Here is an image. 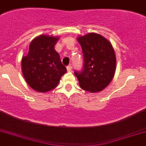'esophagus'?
<instances>
[{
	"mask_svg": "<svg viewBox=\"0 0 146 146\" xmlns=\"http://www.w3.org/2000/svg\"><path fill=\"white\" fill-rule=\"evenodd\" d=\"M67 72H71V71H72V67H71V65H69V66H67Z\"/></svg>",
	"mask_w": 146,
	"mask_h": 146,
	"instance_id": "esophagus-1",
	"label": "esophagus"
}]
</instances>
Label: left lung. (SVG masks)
Wrapping results in <instances>:
<instances>
[{"mask_svg": "<svg viewBox=\"0 0 146 146\" xmlns=\"http://www.w3.org/2000/svg\"><path fill=\"white\" fill-rule=\"evenodd\" d=\"M77 40L84 55L83 70L81 73L75 72L79 86L92 93L101 92L111 82L115 73L114 48L107 39L96 33L79 36Z\"/></svg>", "mask_w": 146, "mask_h": 146, "instance_id": "obj_1", "label": "left lung"}]
</instances>
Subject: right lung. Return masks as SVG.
Instances as JSON below:
<instances>
[{
	"label": "right lung",
	"mask_w": 146,
	"mask_h": 146,
	"mask_svg": "<svg viewBox=\"0 0 146 146\" xmlns=\"http://www.w3.org/2000/svg\"><path fill=\"white\" fill-rule=\"evenodd\" d=\"M59 36L42 34L32 40L29 51L22 58V71L26 82L36 92H47L56 88L67 72L54 45Z\"/></svg>",
	"instance_id": "add662e5"
}]
</instances>
